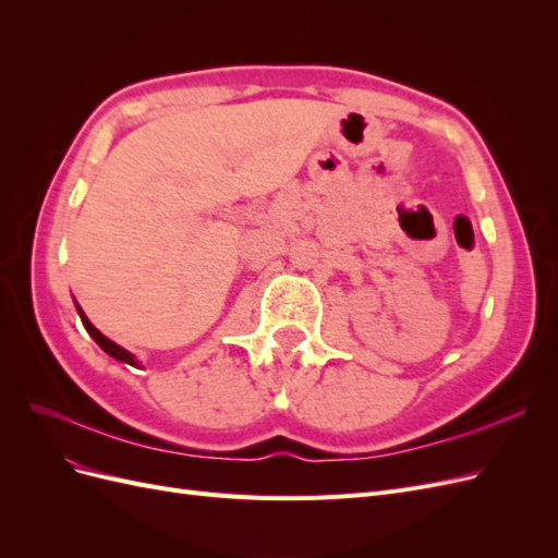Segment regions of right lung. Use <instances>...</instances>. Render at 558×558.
Masks as SVG:
<instances>
[{"label": "right lung", "instance_id": "right-lung-1", "mask_svg": "<svg viewBox=\"0 0 558 558\" xmlns=\"http://www.w3.org/2000/svg\"><path fill=\"white\" fill-rule=\"evenodd\" d=\"M74 305H76V312H78V316H81V320H83V328L88 330V335H90L93 340L99 344V349L107 351L109 356H111V359H116V361H121V363H128V365L140 367V361L134 359L128 349H123V347H118L116 342H111L107 335H102V332H99V330H97V328L90 324V318H88L86 314H83V310L78 307V302H76V300H74Z\"/></svg>", "mask_w": 558, "mask_h": 558}]
</instances>
